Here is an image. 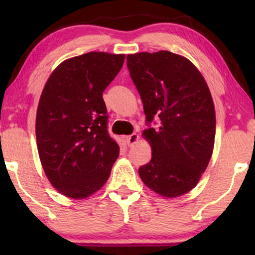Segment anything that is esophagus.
Masks as SVG:
<instances>
[{
  "mask_svg": "<svg viewBox=\"0 0 255 255\" xmlns=\"http://www.w3.org/2000/svg\"><path fill=\"white\" fill-rule=\"evenodd\" d=\"M138 139H139V135L137 133H132L125 137V141H127L128 146H133L135 142L138 141Z\"/></svg>",
  "mask_w": 255,
  "mask_h": 255,
  "instance_id": "obj_1",
  "label": "esophagus"
}]
</instances>
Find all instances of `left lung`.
<instances>
[{"mask_svg": "<svg viewBox=\"0 0 255 255\" xmlns=\"http://www.w3.org/2000/svg\"><path fill=\"white\" fill-rule=\"evenodd\" d=\"M128 68L144 104L142 131L151 161L139 168L146 187L163 197H179L196 187L215 145L216 114L203 75L193 62L169 51L128 54Z\"/></svg>", "mask_w": 255, "mask_h": 255, "instance_id": "8db88e82", "label": "left lung"}]
</instances>
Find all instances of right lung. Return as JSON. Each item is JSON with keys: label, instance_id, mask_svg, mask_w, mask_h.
Listing matches in <instances>:
<instances>
[{"label": "right lung", "instance_id": "obj_1", "mask_svg": "<svg viewBox=\"0 0 255 255\" xmlns=\"http://www.w3.org/2000/svg\"><path fill=\"white\" fill-rule=\"evenodd\" d=\"M125 54L89 53L62 61L41 92L36 116L39 159L50 183L81 200L109 179L120 146L107 130L103 92L123 67Z\"/></svg>", "mask_w": 255, "mask_h": 255}]
</instances>
